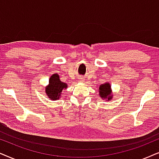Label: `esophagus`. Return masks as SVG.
Listing matches in <instances>:
<instances>
[{
    "label": "esophagus",
    "instance_id": "esophagus-1",
    "mask_svg": "<svg viewBox=\"0 0 159 159\" xmlns=\"http://www.w3.org/2000/svg\"><path fill=\"white\" fill-rule=\"evenodd\" d=\"M80 79H81V82H83V81H82L83 79H82V78H80Z\"/></svg>",
    "mask_w": 159,
    "mask_h": 159
}]
</instances>
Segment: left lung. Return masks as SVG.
<instances>
[{"label":"left lung","mask_w":159,"mask_h":159,"mask_svg":"<svg viewBox=\"0 0 159 159\" xmlns=\"http://www.w3.org/2000/svg\"><path fill=\"white\" fill-rule=\"evenodd\" d=\"M99 96L101 97L102 99L106 101H110L113 99L112 95V89L111 86L109 83H105L101 84L99 87Z\"/></svg>","instance_id":"left-lung-1"}]
</instances>
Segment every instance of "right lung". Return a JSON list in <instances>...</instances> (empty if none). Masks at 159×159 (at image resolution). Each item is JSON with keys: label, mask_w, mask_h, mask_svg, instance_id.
Returning a JSON list of instances; mask_svg holds the SVG:
<instances>
[{"label": "right lung", "mask_w": 159, "mask_h": 159, "mask_svg": "<svg viewBox=\"0 0 159 159\" xmlns=\"http://www.w3.org/2000/svg\"><path fill=\"white\" fill-rule=\"evenodd\" d=\"M67 88V84L62 82L58 74L54 73L49 78L48 84L45 87V92L51 100H58L61 98L62 91Z\"/></svg>", "instance_id": "obj_1"}]
</instances>
